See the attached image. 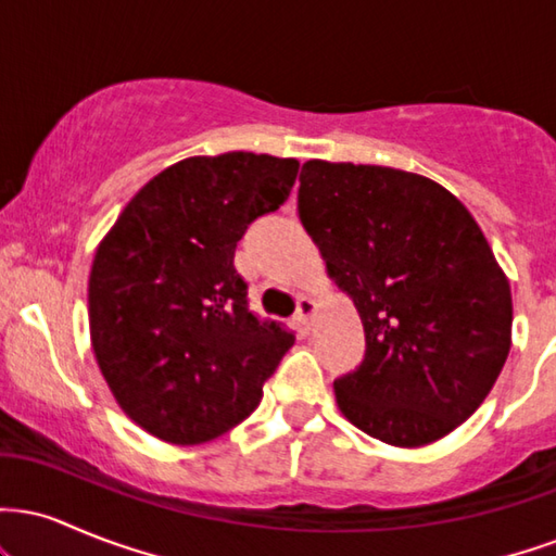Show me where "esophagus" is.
<instances>
[{
    "label": "esophagus",
    "mask_w": 556,
    "mask_h": 556,
    "mask_svg": "<svg viewBox=\"0 0 556 556\" xmlns=\"http://www.w3.org/2000/svg\"><path fill=\"white\" fill-rule=\"evenodd\" d=\"M316 314V303L311 298H298V311H295V321L300 327L308 329L311 324V316Z\"/></svg>",
    "instance_id": "34e87169"
}]
</instances>
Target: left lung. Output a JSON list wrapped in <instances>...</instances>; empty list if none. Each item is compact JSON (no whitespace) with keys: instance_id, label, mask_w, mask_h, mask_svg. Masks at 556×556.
I'll list each match as a JSON object with an SVG mask.
<instances>
[{"instance_id":"left-lung-1","label":"left lung","mask_w":556,"mask_h":556,"mask_svg":"<svg viewBox=\"0 0 556 556\" xmlns=\"http://www.w3.org/2000/svg\"><path fill=\"white\" fill-rule=\"evenodd\" d=\"M298 214L366 329L361 366L334 381L342 416L394 446L455 431L494 387L513 331L509 282L468 208L413 172L314 159Z\"/></svg>"}]
</instances>
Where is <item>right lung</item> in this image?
Returning <instances> with one entry per match:
<instances>
[{
    "label": "right lung",
    "instance_id": "1",
    "mask_svg": "<svg viewBox=\"0 0 556 556\" xmlns=\"http://www.w3.org/2000/svg\"><path fill=\"white\" fill-rule=\"evenodd\" d=\"M298 167L248 151L182 159L138 190L96 251V361L119 407L164 442L201 444L245 420L295 342L251 311L235 248L287 201Z\"/></svg>",
    "mask_w": 556,
    "mask_h": 556
}]
</instances>
